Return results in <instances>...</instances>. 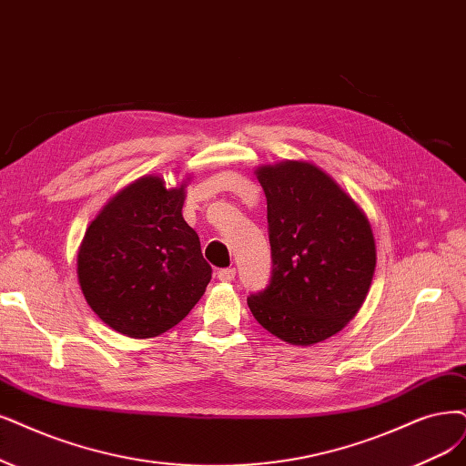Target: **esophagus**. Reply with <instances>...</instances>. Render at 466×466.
Returning a JSON list of instances; mask_svg holds the SVG:
<instances>
[{"label": "esophagus", "mask_w": 466, "mask_h": 466, "mask_svg": "<svg viewBox=\"0 0 466 466\" xmlns=\"http://www.w3.org/2000/svg\"><path fill=\"white\" fill-rule=\"evenodd\" d=\"M234 277H236V270H234V268H220V270L217 272V279H218L220 282H232Z\"/></svg>", "instance_id": "esophagus-1"}]
</instances>
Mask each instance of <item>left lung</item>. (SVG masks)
<instances>
[{"instance_id": "1", "label": "left lung", "mask_w": 466, "mask_h": 466, "mask_svg": "<svg viewBox=\"0 0 466 466\" xmlns=\"http://www.w3.org/2000/svg\"><path fill=\"white\" fill-rule=\"evenodd\" d=\"M267 196L272 277L248 298L255 320L291 346L338 334L363 305L376 244L365 211L309 161L255 170Z\"/></svg>"}]
</instances>
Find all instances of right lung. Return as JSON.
Wrapping results in <instances>:
<instances>
[{
    "label": "right lung",
    "mask_w": 466,
    "mask_h": 466,
    "mask_svg": "<svg viewBox=\"0 0 466 466\" xmlns=\"http://www.w3.org/2000/svg\"><path fill=\"white\" fill-rule=\"evenodd\" d=\"M186 186L137 178L86 228L78 284L92 311L118 334L161 336L192 311L211 280L199 238L182 217Z\"/></svg>",
    "instance_id": "1"
}]
</instances>
